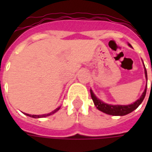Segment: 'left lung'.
Returning <instances> with one entry per match:
<instances>
[{
    "label": "left lung",
    "mask_w": 152,
    "mask_h": 152,
    "mask_svg": "<svg viewBox=\"0 0 152 152\" xmlns=\"http://www.w3.org/2000/svg\"><path fill=\"white\" fill-rule=\"evenodd\" d=\"M129 46L132 47V46H131L129 43ZM144 72H145L146 79L148 80V75H147V70L145 66H144ZM90 91L91 95V99H92L95 106L97 107V109L99 110L102 111V112H103V113H107V114H110V115L124 116L128 114V113H131V112H132L133 110H135L141 104V102H143V100H144V97H145V95H146L147 87L139 99H137V101L135 102H133L132 104L126 105V106H123V105H110V104L105 103V102H103L102 101L99 99L95 96V95L93 93L91 89L90 90Z\"/></svg>",
    "instance_id": "obj_1"
}]
</instances>
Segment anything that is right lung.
<instances>
[{"label":"right lung","instance_id":"obj_1","mask_svg":"<svg viewBox=\"0 0 152 152\" xmlns=\"http://www.w3.org/2000/svg\"><path fill=\"white\" fill-rule=\"evenodd\" d=\"M61 107V106H60ZM60 107L57 108L56 110H53L52 112H50V113H46V114H42V115H31V114H28V113H24L26 114L27 116H29V117H31V118H45V117H47V116H50V115H52L54 113H56L57 110H60Z\"/></svg>","mask_w":152,"mask_h":152}]
</instances>
